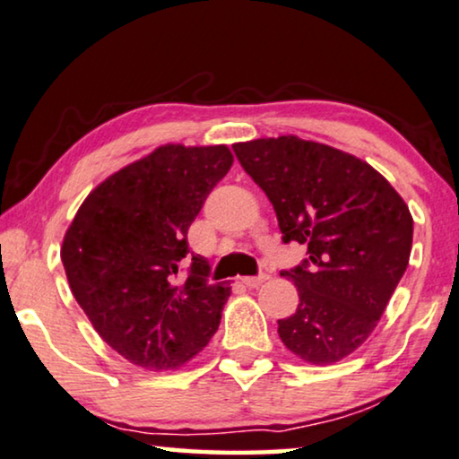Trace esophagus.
I'll use <instances>...</instances> for the list:
<instances>
[{
  "instance_id": "esophagus-1",
  "label": "esophagus",
  "mask_w": 459,
  "mask_h": 459,
  "mask_svg": "<svg viewBox=\"0 0 459 459\" xmlns=\"http://www.w3.org/2000/svg\"><path fill=\"white\" fill-rule=\"evenodd\" d=\"M268 281V274H260V276H245V279H241V282L245 287H249V289H255V287H260L262 282H266Z\"/></svg>"
}]
</instances>
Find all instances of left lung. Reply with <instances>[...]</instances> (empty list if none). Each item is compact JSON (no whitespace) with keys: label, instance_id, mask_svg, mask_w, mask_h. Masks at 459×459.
Segmentation results:
<instances>
[{"label":"left lung","instance_id":"obj_1","mask_svg":"<svg viewBox=\"0 0 459 459\" xmlns=\"http://www.w3.org/2000/svg\"><path fill=\"white\" fill-rule=\"evenodd\" d=\"M232 150L273 204L282 241L307 245L309 260L281 273L299 303L279 320V337L307 364H337L370 337L408 268V204L378 170L337 147L281 134Z\"/></svg>","mask_w":459,"mask_h":459}]
</instances>
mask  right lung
I'll return each mask as SVG.
<instances>
[{
    "instance_id": "1",
    "label": "right lung",
    "mask_w": 459,
    "mask_h": 459,
    "mask_svg": "<svg viewBox=\"0 0 459 459\" xmlns=\"http://www.w3.org/2000/svg\"><path fill=\"white\" fill-rule=\"evenodd\" d=\"M227 145H160L95 186L62 241L68 285L116 353L152 372L178 370L221 326L229 282L204 255L178 279L186 230L230 170Z\"/></svg>"
}]
</instances>
